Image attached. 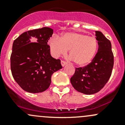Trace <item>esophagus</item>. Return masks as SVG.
<instances>
[{"mask_svg":"<svg viewBox=\"0 0 125 125\" xmlns=\"http://www.w3.org/2000/svg\"><path fill=\"white\" fill-rule=\"evenodd\" d=\"M66 63H66V62L64 61V60H61V64L63 66H65Z\"/></svg>","mask_w":125,"mask_h":125,"instance_id":"obj_1","label":"esophagus"}]
</instances>
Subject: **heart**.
<instances>
[{"mask_svg":"<svg viewBox=\"0 0 125 125\" xmlns=\"http://www.w3.org/2000/svg\"><path fill=\"white\" fill-rule=\"evenodd\" d=\"M51 52L55 57L64 55L70 50V56L79 66L91 62L96 55L98 42L96 38L79 32H66L60 39L54 37L50 41Z\"/></svg>","mask_w":125,"mask_h":125,"instance_id":"obj_1","label":"heart"}]
</instances>
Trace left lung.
<instances>
[{
    "mask_svg": "<svg viewBox=\"0 0 125 125\" xmlns=\"http://www.w3.org/2000/svg\"><path fill=\"white\" fill-rule=\"evenodd\" d=\"M95 38L99 45L95 56L86 66L75 68L70 80L75 90L89 95L98 93L104 86L114 66L111 42L99 31H95Z\"/></svg>",
    "mask_w": 125,
    "mask_h": 125,
    "instance_id": "left-lung-1",
    "label": "left lung"
}]
</instances>
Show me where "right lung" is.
Wrapping results in <instances>:
<instances>
[{
  "instance_id": "right-lung-1",
  "label": "right lung",
  "mask_w": 125,
  "mask_h": 125,
  "mask_svg": "<svg viewBox=\"0 0 125 125\" xmlns=\"http://www.w3.org/2000/svg\"><path fill=\"white\" fill-rule=\"evenodd\" d=\"M53 30L43 27L20 35L12 44L11 70L15 81L31 93L45 91L51 82V75L62 68L60 59L50 54L48 42Z\"/></svg>"
}]
</instances>
